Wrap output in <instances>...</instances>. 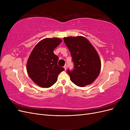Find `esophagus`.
<instances>
[{"mask_svg": "<svg viewBox=\"0 0 130 130\" xmlns=\"http://www.w3.org/2000/svg\"><path fill=\"white\" fill-rule=\"evenodd\" d=\"M63 68H64V70H66V69H67V66H66V65H64V66L63 67Z\"/></svg>", "mask_w": 130, "mask_h": 130, "instance_id": "34e87169", "label": "esophagus"}]
</instances>
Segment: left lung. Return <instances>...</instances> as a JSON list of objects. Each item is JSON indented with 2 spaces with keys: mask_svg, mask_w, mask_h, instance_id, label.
<instances>
[{
  "mask_svg": "<svg viewBox=\"0 0 130 130\" xmlns=\"http://www.w3.org/2000/svg\"><path fill=\"white\" fill-rule=\"evenodd\" d=\"M63 40L74 63L73 70H67L70 80L81 87L91 84L101 69V61L96 50L84 37H67Z\"/></svg>",
  "mask_w": 130,
  "mask_h": 130,
  "instance_id": "1",
  "label": "left lung"
}]
</instances>
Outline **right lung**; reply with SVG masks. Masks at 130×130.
Returning <instances> with one entry per match:
<instances>
[{
	"mask_svg": "<svg viewBox=\"0 0 130 130\" xmlns=\"http://www.w3.org/2000/svg\"><path fill=\"white\" fill-rule=\"evenodd\" d=\"M62 40L58 38H45L35 46L27 62V72L35 84L48 88L57 80L58 75L64 69L57 65L58 57L54 49Z\"/></svg>",
	"mask_w": 130,
	"mask_h": 130,
	"instance_id": "add662e5",
	"label": "right lung"
}]
</instances>
